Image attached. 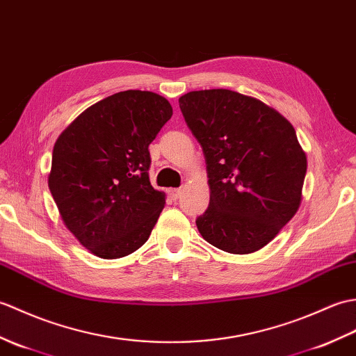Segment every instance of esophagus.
<instances>
[{
    "label": "esophagus",
    "instance_id": "esophagus-1",
    "mask_svg": "<svg viewBox=\"0 0 356 356\" xmlns=\"http://www.w3.org/2000/svg\"><path fill=\"white\" fill-rule=\"evenodd\" d=\"M169 195H170L172 200L177 201L178 198H181V195H183V188H170Z\"/></svg>",
    "mask_w": 356,
    "mask_h": 356
}]
</instances>
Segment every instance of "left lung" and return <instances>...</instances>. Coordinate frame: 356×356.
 Segmentation results:
<instances>
[{
	"mask_svg": "<svg viewBox=\"0 0 356 356\" xmlns=\"http://www.w3.org/2000/svg\"><path fill=\"white\" fill-rule=\"evenodd\" d=\"M179 108L207 164L201 236L232 254L264 248L302 202L307 160L296 129L274 108L230 90L191 91Z\"/></svg>",
	"mask_w": 356,
	"mask_h": 356,
	"instance_id": "obj_1",
	"label": "left lung"
}]
</instances>
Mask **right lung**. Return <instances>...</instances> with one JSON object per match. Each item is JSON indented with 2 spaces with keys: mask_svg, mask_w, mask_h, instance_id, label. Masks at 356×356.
I'll list each match as a JSON object with an SVG mask.
<instances>
[{
  "mask_svg": "<svg viewBox=\"0 0 356 356\" xmlns=\"http://www.w3.org/2000/svg\"><path fill=\"white\" fill-rule=\"evenodd\" d=\"M172 114L160 94L120 91L85 109L54 143L51 196L94 256L124 257L151 236L165 193L149 181V145Z\"/></svg>",
  "mask_w": 356,
  "mask_h": 356,
  "instance_id": "add662e5",
  "label": "right lung"
}]
</instances>
